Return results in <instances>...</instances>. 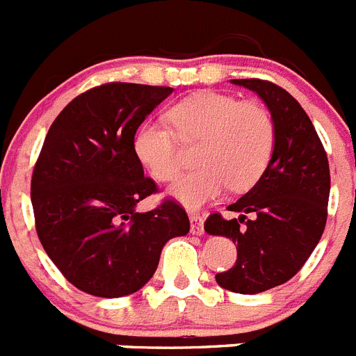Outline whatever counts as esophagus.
I'll use <instances>...</instances> for the list:
<instances>
[{"instance_id": "obj_1", "label": "esophagus", "mask_w": 356, "mask_h": 356, "mask_svg": "<svg viewBox=\"0 0 356 356\" xmlns=\"http://www.w3.org/2000/svg\"><path fill=\"white\" fill-rule=\"evenodd\" d=\"M190 222H192L193 235H204V220L199 213H190Z\"/></svg>"}]
</instances>
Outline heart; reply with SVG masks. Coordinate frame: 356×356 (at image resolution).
Returning a JSON list of instances; mask_svg holds the SVG:
<instances>
[{
  "label": "heart",
  "instance_id": "1",
  "mask_svg": "<svg viewBox=\"0 0 356 356\" xmlns=\"http://www.w3.org/2000/svg\"><path fill=\"white\" fill-rule=\"evenodd\" d=\"M173 130L163 122L146 121L137 128L134 150L157 181L168 183L181 170L183 143L199 141V168L170 186V195L186 208L215 201L229 186L250 190L270 164L275 127L270 112L253 101H238L220 92H197L168 110Z\"/></svg>",
  "mask_w": 356,
  "mask_h": 356
}]
</instances>
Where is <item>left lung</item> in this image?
<instances>
[{"label":"left lung","instance_id":"1","mask_svg":"<svg viewBox=\"0 0 356 356\" xmlns=\"http://www.w3.org/2000/svg\"><path fill=\"white\" fill-rule=\"evenodd\" d=\"M255 92L268 106L275 127L270 164L255 186L228 206L238 219L211 213L210 235L237 244L234 268L215 275L217 284L243 295L262 293L288 282L309 259L327 219L330 163L315 127L293 95L262 79H232ZM255 213V220H246Z\"/></svg>","mask_w":356,"mask_h":356}]
</instances>
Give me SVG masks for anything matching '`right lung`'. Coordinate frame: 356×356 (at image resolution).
Instances as JSON below:
<instances>
[{"label": "right lung", "mask_w": 356, "mask_h": 356, "mask_svg": "<svg viewBox=\"0 0 356 356\" xmlns=\"http://www.w3.org/2000/svg\"><path fill=\"white\" fill-rule=\"evenodd\" d=\"M170 86L106 83L63 108L44 137L31 184L35 229L47 255L85 293L132 295L152 279L164 244L190 232L186 211L166 199L137 213L157 192L134 137Z\"/></svg>", "instance_id": "1"}]
</instances>
